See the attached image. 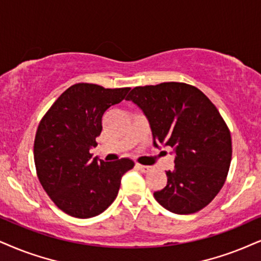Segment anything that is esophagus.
<instances>
[{"label": "esophagus", "mask_w": 261, "mask_h": 261, "mask_svg": "<svg viewBox=\"0 0 261 261\" xmlns=\"http://www.w3.org/2000/svg\"><path fill=\"white\" fill-rule=\"evenodd\" d=\"M136 167H137L138 169L140 170V172H143V173L149 172V170L151 169V167H150V166H143V165H139V163H137Z\"/></svg>", "instance_id": "esophagus-1"}]
</instances>
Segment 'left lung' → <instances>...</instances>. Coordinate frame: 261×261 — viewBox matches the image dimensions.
<instances>
[{
    "mask_svg": "<svg viewBox=\"0 0 261 261\" xmlns=\"http://www.w3.org/2000/svg\"><path fill=\"white\" fill-rule=\"evenodd\" d=\"M149 121L153 146H170L174 169L156 201L175 214L201 211L218 195L229 172L230 130L213 102L194 86L165 82L136 87L125 98Z\"/></svg>",
    "mask_w": 261,
    "mask_h": 261,
    "instance_id": "obj_1",
    "label": "left lung"
}]
</instances>
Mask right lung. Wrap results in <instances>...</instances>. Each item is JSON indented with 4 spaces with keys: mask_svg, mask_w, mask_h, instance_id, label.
<instances>
[{
    "mask_svg": "<svg viewBox=\"0 0 261 261\" xmlns=\"http://www.w3.org/2000/svg\"><path fill=\"white\" fill-rule=\"evenodd\" d=\"M130 88L109 89L91 83L67 88L42 118L34 144V159L42 188L66 214L75 218L99 215L115 201L129 159L114 162L94 157L101 117L124 99Z\"/></svg>",
    "mask_w": 261,
    "mask_h": 261,
    "instance_id": "add662e5",
    "label": "right lung"
}]
</instances>
